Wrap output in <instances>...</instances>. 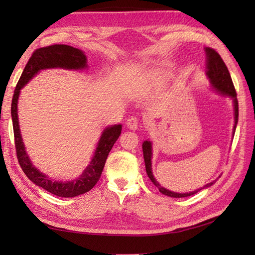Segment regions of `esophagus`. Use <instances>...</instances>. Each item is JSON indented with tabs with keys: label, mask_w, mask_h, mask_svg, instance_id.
Wrapping results in <instances>:
<instances>
[{
	"label": "esophagus",
	"mask_w": 255,
	"mask_h": 255,
	"mask_svg": "<svg viewBox=\"0 0 255 255\" xmlns=\"http://www.w3.org/2000/svg\"><path fill=\"white\" fill-rule=\"evenodd\" d=\"M138 124H139V121H138V118L136 116L129 117L127 119V123H126L127 127L129 129H132V130H136V129L138 128Z\"/></svg>",
	"instance_id": "34e87169"
}]
</instances>
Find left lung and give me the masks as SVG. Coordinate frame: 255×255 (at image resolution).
<instances>
[{
	"label": "left lung",
	"mask_w": 255,
	"mask_h": 255,
	"mask_svg": "<svg viewBox=\"0 0 255 255\" xmlns=\"http://www.w3.org/2000/svg\"><path fill=\"white\" fill-rule=\"evenodd\" d=\"M206 53H207V75L210 80L211 84H213L214 88L220 92L221 94L228 95L232 97L234 100V105H235V127H234V133L236 131V126L238 123V116H239V104H238V99H237V92L235 89L234 82H232L229 70L225 64L223 58L220 57L219 53L216 51L213 48H206ZM151 142L150 141H144L142 143V151H143V158H144V163H145V171H147V174L154 185L159 188V191L166 195V196L174 197V198H181V197H187L192 196V195L198 193L204 188H207L216 183V181L210 182L206 184L205 186L200 187L196 191L191 192V193H174L171 192L169 189L162 187L158 181L155 180L152 174V167H151V156H152V149H151Z\"/></svg>",
	"instance_id": "obj_1"
}]
</instances>
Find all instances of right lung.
I'll list each match as a JSON object with an SVG mask.
<instances>
[{"label":"right lung","mask_w":255,"mask_h":255,"mask_svg":"<svg viewBox=\"0 0 255 255\" xmlns=\"http://www.w3.org/2000/svg\"><path fill=\"white\" fill-rule=\"evenodd\" d=\"M85 67L86 57L82 51L77 49V48L67 45H51L38 48L32 52L28 62H27L17 84H16L12 100L10 113H12L16 155H17V160L21 170L36 185L42 187L47 192L59 197L79 196L81 194L88 193L95 186V184L99 182L102 175L108 153L111 152L114 143L117 141V139L121 136L122 125H114V126L105 129L99 141V145L96 148L94 158L92 159L90 165L86 167L82 175L79 178L73 182H52L48 178V176L40 173L35 166H32L28 155L26 154L18 126L17 100L20 89L42 69L64 68L78 70Z\"/></svg>","instance_id":"obj_1"}]
</instances>
